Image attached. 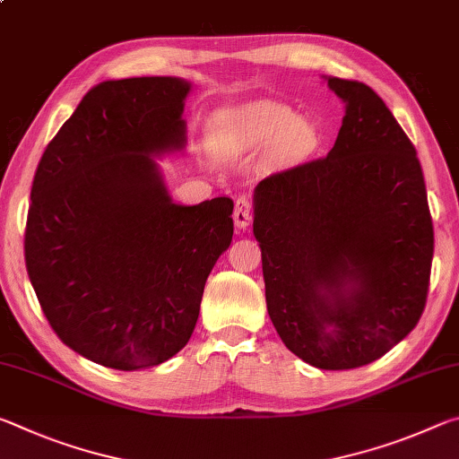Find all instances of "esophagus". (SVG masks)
<instances>
[{"instance_id": "34e87169", "label": "esophagus", "mask_w": 459, "mask_h": 459, "mask_svg": "<svg viewBox=\"0 0 459 459\" xmlns=\"http://www.w3.org/2000/svg\"><path fill=\"white\" fill-rule=\"evenodd\" d=\"M232 219H235L237 229H247L248 224L253 222V202L240 196L235 202V212H232Z\"/></svg>"}]
</instances>
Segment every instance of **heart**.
<instances>
[{
  "label": "heart",
  "mask_w": 459,
  "mask_h": 459,
  "mask_svg": "<svg viewBox=\"0 0 459 459\" xmlns=\"http://www.w3.org/2000/svg\"><path fill=\"white\" fill-rule=\"evenodd\" d=\"M224 137L238 147L269 145L281 139L291 147H306L312 142V131L287 107L261 105L235 115L224 126Z\"/></svg>",
  "instance_id": "obj_1"
}]
</instances>
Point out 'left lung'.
Wrapping results in <instances>:
<instances>
[{
	"instance_id": "obj_1",
	"label": "left lung",
	"mask_w": 459,
	"mask_h": 459,
	"mask_svg": "<svg viewBox=\"0 0 459 459\" xmlns=\"http://www.w3.org/2000/svg\"><path fill=\"white\" fill-rule=\"evenodd\" d=\"M346 111L325 158L255 188L267 312L324 370L359 368L415 328L429 290L433 222L413 143L364 82L325 76Z\"/></svg>"
}]
</instances>
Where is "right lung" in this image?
Segmentation results:
<instances>
[{
	"mask_svg": "<svg viewBox=\"0 0 459 459\" xmlns=\"http://www.w3.org/2000/svg\"><path fill=\"white\" fill-rule=\"evenodd\" d=\"M190 89L176 76L97 84L36 169L28 277L56 336L100 367L150 368L180 352L232 240V200L176 204L153 160L186 147Z\"/></svg>",
	"mask_w": 459,
	"mask_h": 459,
	"instance_id": "add662e5",
	"label": "right lung"
}]
</instances>
